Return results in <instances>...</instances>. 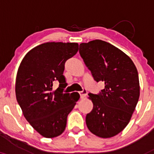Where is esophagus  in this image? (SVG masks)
<instances>
[{
    "label": "esophagus",
    "mask_w": 154,
    "mask_h": 154,
    "mask_svg": "<svg viewBox=\"0 0 154 154\" xmlns=\"http://www.w3.org/2000/svg\"><path fill=\"white\" fill-rule=\"evenodd\" d=\"M79 95H80V98H83L88 95V91H87V90H86V89H83L82 91L79 92Z\"/></svg>",
    "instance_id": "esophagus-1"
}]
</instances>
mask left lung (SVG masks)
<instances>
[{"label":"left lung","instance_id":"left-lung-1","mask_svg":"<svg viewBox=\"0 0 154 154\" xmlns=\"http://www.w3.org/2000/svg\"><path fill=\"white\" fill-rule=\"evenodd\" d=\"M79 52L95 81L105 83L98 94H88L93 109L86 116L88 128L103 138L115 136L128 125L138 102L137 69L125 53L103 40L81 43Z\"/></svg>","mask_w":154,"mask_h":154}]
</instances>
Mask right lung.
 I'll use <instances>...</instances> for the list:
<instances>
[{"instance_id": "add662e5", "label": "right lung", "mask_w": 154, "mask_h": 154, "mask_svg": "<svg viewBox=\"0 0 154 154\" xmlns=\"http://www.w3.org/2000/svg\"><path fill=\"white\" fill-rule=\"evenodd\" d=\"M75 43H46L28 52L20 63L16 79V97L23 114L45 137L64 131L68 114L79 98L77 93H64L65 63L77 54ZM60 82L54 91L53 85Z\"/></svg>"}]
</instances>
